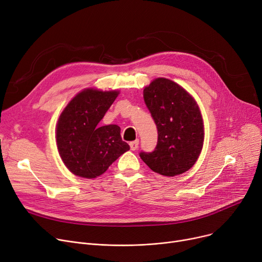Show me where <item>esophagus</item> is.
Here are the masks:
<instances>
[{
    "mask_svg": "<svg viewBox=\"0 0 262 262\" xmlns=\"http://www.w3.org/2000/svg\"><path fill=\"white\" fill-rule=\"evenodd\" d=\"M138 145H139V141L138 140H135V141L129 142V146H130L132 150H136L137 148H138Z\"/></svg>",
    "mask_w": 262,
    "mask_h": 262,
    "instance_id": "esophagus-1",
    "label": "esophagus"
}]
</instances>
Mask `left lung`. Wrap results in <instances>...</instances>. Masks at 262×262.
<instances>
[{"label":"left lung","instance_id":"1","mask_svg":"<svg viewBox=\"0 0 262 262\" xmlns=\"http://www.w3.org/2000/svg\"><path fill=\"white\" fill-rule=\"evenodd\" d=\"M158 130L153 152H141L148 168L164 176L183 174L196 162L204 142V124L192 96L176 82L158 77L143 90Z\"/></svg>","mask_w":262,"mask_h":262}]
</instances>
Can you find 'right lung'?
I'll return each instance as SVG.
<instances>
[{"instance_id": "right-lung-1", "label": "right lung", "mask_w": 262, "mask_h": 262, "mask_svg": "<svg viewBox=\"0 0 262 262\" xmlns=\"http://www.w3.org/2000/svg\"><path fill=\"white\" fill-rule=\"evenodd\" d=\"M118 94L116 90L88 88L77 93L61 113L56 126L57 148L73 174L98 177L129 149L122 141L118 125H99Z\"/></svg>"}]
</instances>
